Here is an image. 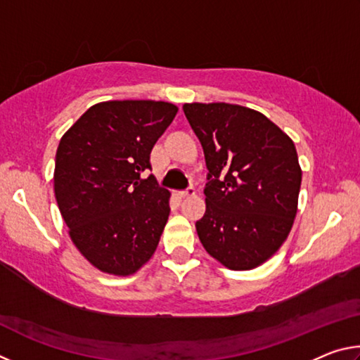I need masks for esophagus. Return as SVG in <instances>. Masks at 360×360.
<instances>
[{
	"label": "esophagus",
	"instance_id": "esophagus-1",
	"mask_svg": "<svg viewBox=\"0 0 360 360\" xmlns=\"http://www.w3.org/2000/svg\"><path fill=\"white\" fill-rule=\"evenodd\" d=\"M178 195H179V198H188V197H193V195H195V188H193V187H188L187 191H182V192H179Z\"/></svg>",
	"mask_w": 360,
	"mask_h": 360
}]
</instances>
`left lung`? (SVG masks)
<instances>
[{"instance_id": "8db88e82", "label": "left lung", "mask_w": 360, "mask_h": 360, "mask_svg": "<svg viewBox=\"0 0 360 360\" xmlns=\"http://www.w3.org/2000/svg\"><path fill=\"white\" fill-rule=\"evenodd\" d=\"M202 143L208 182L198 238L230 270H251L275 254L294 224L302 169L294 141L254 109L186 103Z\"/></svg>"}]
</instances>
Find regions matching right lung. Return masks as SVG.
Segmentation results:
<instances>
[{
    "instance_id": "right-lung-1",
    "label": "right lung",
    "mask_w": 360,
    "mask_h": 360,
    "mask_svg": "<svg viewBox=\"0 0 360 360\" xmlns=\"http://www.w3.org/2000/svg\"><path fill=\"white\" fill-rule=\"evenodd\" d=\"M176 112L165 101L98 103L60 139L53 173L58 210L72 243L101 271L133 275L155 252L169 192L141 174Z\"/></svg>"
}]
</instances>
